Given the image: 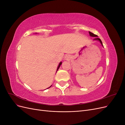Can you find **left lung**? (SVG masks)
<instances>
[{"mask_svg":"<svg viewBox=\"0 0 125 125\" xmlns=\"http://www.w3.org/2000/svg\"><path fill=\"white\" fill-rule=\"evenodd\" d=\"M89 34H90V35L91 36H92V37H97V35H95V34H93V33L91 32H89ZM94 40H98V41H99L100 42V43H101V44L102 45V46H103V44H102V41L100 39L97 38V37H96V38H95Z\"/></svg>","mask_w":125,"mask_h":125,"instance_id":"left-lung-1","label":"left lung"}]
</instances>
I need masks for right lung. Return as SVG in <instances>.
<instances>
[{"mask_svg": "<svg viewBox=\"0 0 125 125\" xmlns=\"http://www.w3.org/2000/svg\"><path fill=\"white\" fill-rule=\"evenodd\" d=\"M62 62H60L59 63V66H58V68H57V70H58V69H59V68L60 67V65H61V64H62ZM51 86H52V85H51ZM51 86L50 87H51ZM50 87H49V88H50ZM47 89H48V88H47Z\"/></svg>", "mask_w": 125, "mask_h": 125, "instance_id": "obj_1", "label": "right lung"}]
</instances>
